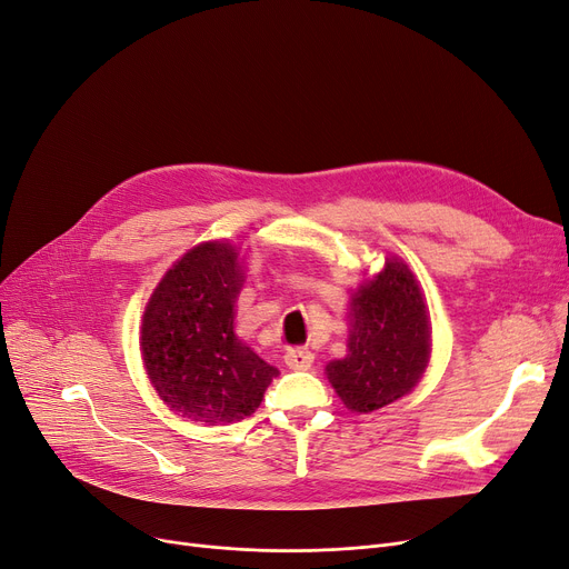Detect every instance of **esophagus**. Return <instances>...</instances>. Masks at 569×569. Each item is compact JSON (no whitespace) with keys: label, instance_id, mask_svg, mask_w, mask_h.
Segmentation results:
<instances>
[{"label":"esophagus","instance_id":"1","mask_svg":"<svg viewBox=\"0 0 569 569\" xmlns=\"http://www.w3.org/2000/svg\"><path fill=\"white\" fill-rule=\"evenodd\" d=\"M286 365L290 369H298V372H307V369H311L313 365V353L309 349H290L286 356H283Z\"/></svg>","mask_w":569,"mask_h":569}]
</instances>
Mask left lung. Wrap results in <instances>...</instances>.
<instances>
[{
  "mask_svg": "<svg viewBox=\"0 0 569 569\" xmlns=\"http://www.w3.org/2000/svg\"><path fill=\"white\" fill-rule=\"evenodd\" d=\"M430 358V320L409 267L386 269L353 295L349 356L326 367L328 379L351 411H377L423 377Z\"/></svg>",
  "mask_w": 569,
  "mask_h": 569,
  "instance_id": "left-lung-1",
  "label": "left lung"
}]
</instances>
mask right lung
Masks as SVG:
<instances>
[{
  "instance_id": "add662e5",
  "label": "right lung",
  "mask_w": 569,
  "mask_h": 569,
  "mask_svg": "<svg viewBox=\"0 0 569 569\" xmlns=\"http://www.w3.org/2000/svg\"><path fill=\"white\" fill-rule=\"evenodd\" d=\"M241 269L230 243L197 246L171 267L143 313L148 379L174 411L200 423L251 416L279 372L234 335Z\"/></svg>"
}]
</instances>
